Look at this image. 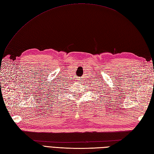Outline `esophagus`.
I'll return each instance as SVG.
<instances>
[{"mask_svg": "<svg viewBox=\"0 0 154 154\" xmlns=\"http://www.w3.org/2000/svg\"><path fill=\"white\" fill-rule=\"evenodd\" d=\"M80 80V82H82V81H81V80ZM81 83H82V82H81Z\"/></svg>", "mask_w": 154, "mask_h": 154, "instance_id": "obj_1", "label": "esophagus"}]
</instances>
